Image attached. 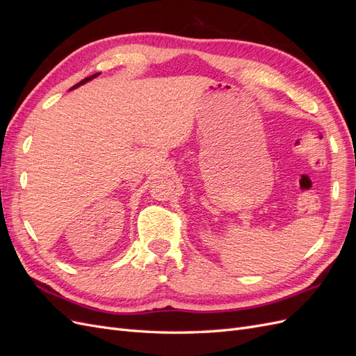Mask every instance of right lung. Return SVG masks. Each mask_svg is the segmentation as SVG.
<instances>
[{"mask_svg":"<svg viewBox=\"0 0 356 356\" xmlns=\"http://www.w3.org/2000/svg\"><path fill=\"white\" fill-rule=\"evenodd\" d=\"M99 75V72L98 74H93V75H90V77H88V79H84V80H81L80 83H77L75 86H72V89H75V88H79V86H81V84H84V83H88L89 80H92V79H95V77H98Z\"/></svg>","mask_w":356,"mask_h":356,"instance_id":"add662e5","label":"right lung"}]
</instances>
